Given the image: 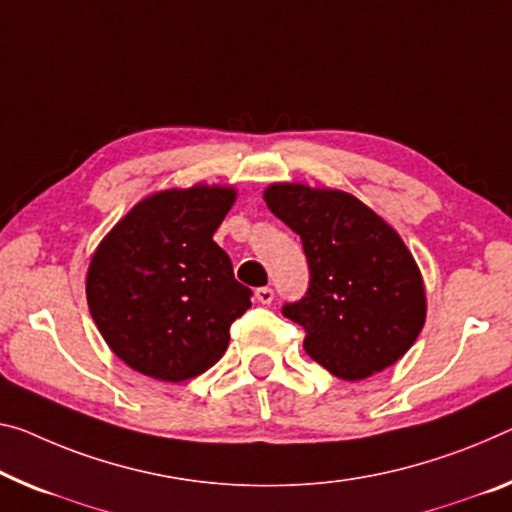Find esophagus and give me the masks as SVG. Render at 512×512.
Returning <instances> with one entry per match:
<instances>
[{
    "label": "esophagus",
    "mask_w": 512,
    "mask_h": 512,
    "mask_svg": "<svg viewBox=\"0 0 512 512\" xmlns=\"http://www.w3.org/2000/svg\"><path fill=\"white\" fill-rule=\"evenodd\" d=\"M256 300L261 302V304H272V300H274V290H272L270 286L258 288V290H256Z\"/></svg>",
    "instance_id": "34e87169"
}]
</instances>
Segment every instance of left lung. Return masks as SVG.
Segmentation results:
<instances>
[{
    "instance_id": "1",
    "label": "left lung",
    "mask_w": 512,
    "mask_h": 512,
    "mask_svg": "<svg viewBox=\"0 0 512 512\" xmlns=\"http://www.w3.org/2000/svg\"><path fill=\"white\" fill-rule=\"evenodd\" d=\"M263 199L300 235L309 290L283 306L304 327V350L341 380L384 371L412 348L426 322V288L403 238L357 196L274 183Z\"/></svg>"
}]
</instances>
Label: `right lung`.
I'll list each match as a JSON object with an SVG mask.
<instances>
[{
  "label": "right lung",
  "mask_w": 512,
  "mask_h": 512,
  "mask_svg": "<svg viewBox=\"0 0 512 512\" xmlns=\"http://www.w3.org/2000/svg\"><path fill=\"white\" fill-rule=\"evenodd\" d=\"M231 185H192L141 199L93 251L86 302L105 343L132 371L162 382L206 373L251 306L212 240L235 203Z\"/></svg>",
  "instance_id": "right-lung-1"
}]
</instances>
